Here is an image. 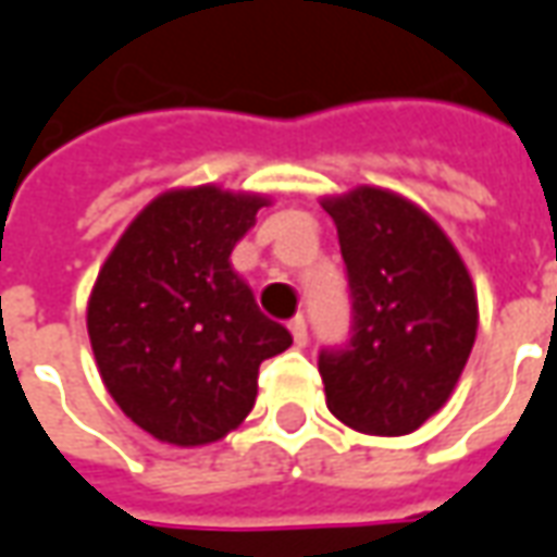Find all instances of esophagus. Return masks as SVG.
<instances>
[{
  "label": "esophagus",
  "mask_w": 557,
  "mask_h": 557,
  "mask_svg": "<svg viewBox=\"0 0 557 557\" xmlns=\"http://www.w3.org/2000/svg\"><path fill=\"white\" fill-rule=\"evenodd\" d=\"M287 326H290V335H294V345H297V348H306V342H309L306 318H302V314H297V318L287 323Z\"/></svg>",
  "instance_id": "34e87169"
}]
</instances>
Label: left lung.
Segmentation results:
<instances>
[{"instance_id":"left-lung-1","label":"left lung","mask_w":557,"mask_h":557,"mask_svg":"<svg viewBox=\"0 0 557 557\" xmlns=\"http://www.w3.org/2000/svg\"><path fill=\"white\" fill-rule=\"evenodd\" d=\"M354 297V335L323 350L326 408L362 435H411L459 384L476 338V290L444 227L377 185L323 197Z\"/></svg>"}]
</instances>
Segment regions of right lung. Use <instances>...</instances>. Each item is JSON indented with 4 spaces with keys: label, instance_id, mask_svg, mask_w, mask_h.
Returning a JSON list of instances; mask_svg holds the SVG:
<instances>
[{
    "label": "right lung",
    "instance_id": "right-lung-1",
    "mask_svg": "<svg viewBox=\"0 0 557 557\" xmlns=\"http://www.w3.org/2000/svg\"><path fill=\"white\" fill-rule=\"evenodd\" d=\"M267 195L222 185L149 200L98 270L86 330L98 374L122 413L173 447H203L243 423L260 362L290 333L255 302L231 251Z\"/></svg>",
    "mask_w": 557,
    "mask_h": 557
}]
</instances>
